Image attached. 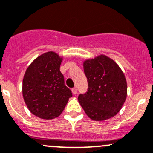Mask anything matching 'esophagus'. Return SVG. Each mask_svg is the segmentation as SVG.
Here are the masks:
<instances>
[{
    "instance_id": "34e87169",
    "label": "esophagus",
    "mask_w": 153,
    "mask_h": 153,
    "mask_svg": "<svg viewBox=\"0 0 153 153\" xmlns=\"http://www.w3.org/2000/svg\"><path fill=\"white\" fill-rule=\"evenodd\" d=\"M72 94H76L77 93H78V90H77L76 88H72Z\"/></svg>"
}]
</instances>
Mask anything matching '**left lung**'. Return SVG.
<instances>
[{
	"mask_svg": "<svg viewBox=\"0 0 153 153\" xmlns=\"http://www.w3.org/2000/svg\"><path fill=\"white\" fill-rule=\"evenodd\" d=\"M88 88L78 96L85 113L94 121L114 117L122 109L127 97V81L118 64L105 55L84 62Z\"/></svg>",
	"mask_w": 153,
	"mask_h": 153,
	"instance_id": "8db88e82",
	"label": "left lung"
}]
</instances>
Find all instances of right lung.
Masks as SVG:
<instances>
[{"instance_id": "right-lung-1", "label": "right lung", "mask_w": 153, "mask_h": 153, "mask_svg": "<svg viewBox=\"0 0 153 153\" xmlns=\"http://www.w3.org/2000/svg\"><path fill=\"white\" fill-rule=\"evenodd\" d=\"M62 60L53 51L45 53L37 57L25 71L22 95L28 109L38 118L58 117L72 97L59 70Z\"/></svg>"}]
</instances>
